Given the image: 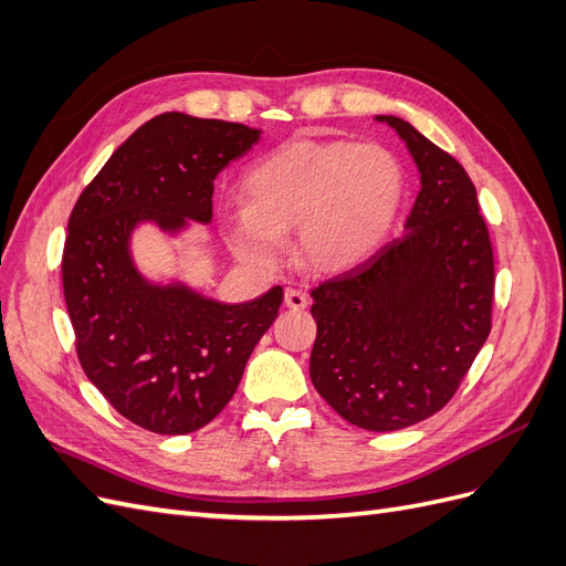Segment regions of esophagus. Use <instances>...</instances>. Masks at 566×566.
Returning <instances> with one entry per match:
<instances>
[{
  "mask_svg": "<svg viewBox=\"0 0 566 566\" xmlns=\"http://www.w3.org/2000/svg\"><path fill=\"white\" fill-rule=\"evenodd\" d=\"M306 304H310V297H306L302 290H295V287L285 290V306H287V310H304Z\"/></svg>",
  "mask_w": 566,
  "mask_h": 566,
  "instance_id": "obj_1",
  "label": "esophagus"
}]
</instances>
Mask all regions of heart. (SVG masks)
Instances as JSON below:
<instances>
[{
	"instance_id": "heart-1",
	"label": "heart",
	"mask_w": 566,
	"mask_h": 566,
	"mask_svg": "<svg viewBox=\"0 0 566 566\" xmlns=\"http://www.w3.org/2000/svg\"><path fill=\"white\" fill-rule=\"evenodd\" d=\"M245 193L229 229L243 260L281 264L283 233L297 229L306 266L347 271L385 243L406 196V169L382 144L300 139L256 163Z\"/></svg>"
}]
</instances>
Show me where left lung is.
Masks as SVG:
<instances>
[{
	"mask_svg": "<svg viewBox=\"0 0 566 566\" xmlns=\"http://www.w3.org/2000/svg\"><path fill=\"white\" fill-rule=\"evenodd\" d=\"M375 119L406 144L420 193L401 238L312 293L310 375L347 422L394 432L447 406L484 347L493 250L462 165L406 119Z\"/></svg>",
	"mask_w": 566,
	"mask_h": 566,
	"instance_id": "8db88e82",
	"label": "left lung"
}]
</instances>
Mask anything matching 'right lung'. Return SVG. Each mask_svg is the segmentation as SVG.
I'll return each mask as SVG.
<instances>
[{"mask_svg":"<svg viewBox=\"0 0 566 566\" xmlns=\"http://www.w3.org/2000/svg\"><path fill=\"white\" fill-rule=\"evenodd\" d=\"M260 136L163 113L113 153L67 219L61 271L77 358L117 413L148 432L188 434L221 413L283 290L227 304L179 279L150 281L134 262V231L179 238L191 221L210 224L217 175Z\"/></svg>","mask_w":566,"mask_h":566,"instance_id":"obj_1","label":"right lung"}]
</instances>
